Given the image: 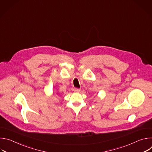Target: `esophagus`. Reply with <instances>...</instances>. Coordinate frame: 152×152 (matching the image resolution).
Here are the masks:
<instances>
[{
  "label": "esophagus",
  "mask_w": 152,
  "mask_h": 152,
  "mask_svg": "<svg viewBox=\"0 0 152 152\" xmlns=\"http://www.w3.org/2000/svg\"><path fill=\"white\" fill-rule=\"evenodd\" d=\"M80 89H79V88H73V91H75V92H79V91H80Z\"/></svg>",
  "instance_id": "1"
}]
</instances>
